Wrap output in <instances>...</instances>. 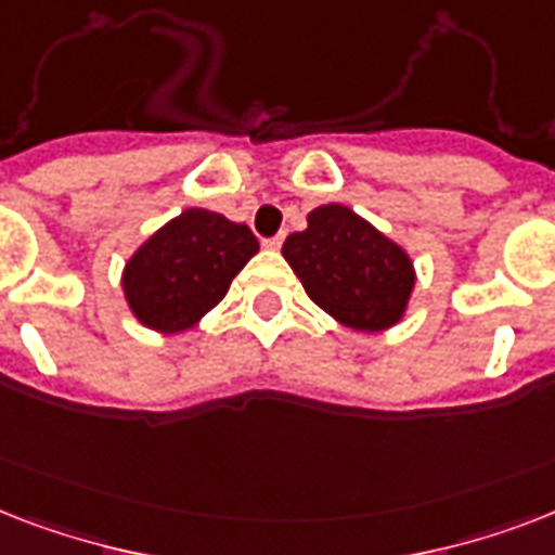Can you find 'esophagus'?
Returning <instances> with one entry per match:
<instances>
[{"label":"esophagus","instance_id":"1","mask_svg":"<svg viewBox=\"0 0 555 555\" xmlns=\"http://www.w3.org/2000/svg\"><path fill=\"white\" fill-rule=\"evenodd\" d=\"M282 242H285V233H279V235H270V238H264V247H268V250H279V247H282Z\"/></svg>","mask_w":555,"mask_h":555}]
</instances>
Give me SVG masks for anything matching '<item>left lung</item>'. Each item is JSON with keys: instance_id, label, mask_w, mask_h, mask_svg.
Wrapping results in <instances>:
<instances>
[{"instance_id": "8db88e82", "label": "left lung", "mask_w": 555, "mask_h": 555, "mask_svg": "<svg viewBox=\"0 0 555 555\" xmlns=\"http://www.w3.org/2000/svg\"><path fill=\"white\" fill-rule=\"evenodd\" d=\"M282 253L313 302L348 328L383 331L403 317L412 261L354 209L317 207L308 230L287 235Z\"/></svg>"}]
</instances>
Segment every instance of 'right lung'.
Listing matches in <instances>:
<instances>
[{"mask_svg": "<svg viewBox=\"0 0 555 555\" xmlns=\"http://www.w3.org/2000/svg\"><path fill=\"white\" fill-rule=\"evenodd\" d=\"M247 224L209 209H186L164 224L124 273L129 308L146 328L178 334L224 299L235 273L256 256Z\"/></svg>", "mask_w": 555, "mask_h": 555, "instance_id": "right-lung-1", "label": "right lung"}]
</instances>
